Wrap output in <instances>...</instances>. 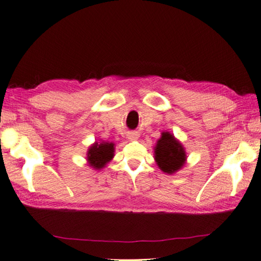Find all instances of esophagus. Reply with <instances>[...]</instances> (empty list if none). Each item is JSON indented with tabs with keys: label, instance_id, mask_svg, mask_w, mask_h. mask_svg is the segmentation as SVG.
Here are the masks:
<instances>
[{
	"label": "esophagus",
	"instance_id": "1",
	"mask_svg": "<svg viewBox=\"0 0 261 261\" xmlns=\"http://www.w3.org/2000/svg\"><path fill=\"white\" fill-rule=\"evenodd\" d=\"M127 136H128V140H132V141L138 139V134L134 133V132H130V133H128Z\"/></svg>",
	"mask_w": 261,
	"mask_h": 261
}]
</instances>
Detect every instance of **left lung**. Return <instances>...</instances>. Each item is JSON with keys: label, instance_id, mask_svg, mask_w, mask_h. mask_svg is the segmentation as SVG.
<instances>
[{"label": "left lung", "instance_id": "1", "mask_svg": "<svg viewBox=\"0 0 261 261\" xmlns=\"http://www.w3.org/2000/svg\"><path fill=\"white\" fill-rule=\"evenodd\" d=\"M154 161L164 173L173 174L181 170L187 161L184 145L174 138V135L164 132L154 147Z\"/></svg>", "mask_w": 261, "mask_h": 261}]
</instances>
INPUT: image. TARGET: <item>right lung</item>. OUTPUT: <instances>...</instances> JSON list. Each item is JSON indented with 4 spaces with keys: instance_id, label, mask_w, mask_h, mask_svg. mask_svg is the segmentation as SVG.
Masks as SVG:
<instances>
[{
    "instance_id": "right-lung-1",
    "label": "right lung",
    "mask_w": 261,
    "mask_h": 261,
    "mask_svg": "<svg viewBox=\"0 0 261 261\" xmlns=\"http://www.w3.org/2000/svg\"><path fill=\"white\" fill-rule=\"evenodd\" d=\"M114 156V143L95 142L87 152V162L95 170H100L111 161Z\"/></svg>"
}]
</instances>
